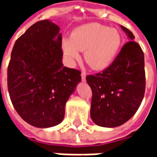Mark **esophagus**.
I'll return each instance as SVG.
<instances>
[{"mask_svg":"<svg viewBox=\"0 0 157 157\" xmlns=\"http://www.w3.org/2000/svg\"><path fill=\"white\" fill-rule=\"evenodd\" d=\"M81 75H82V82H85L86 81V73L84 71L82 72V74H81Z\"/></svg>","mask_w":157,"mask_h":157,"instance_id":"1","label":"esophagus"}]
</instances>
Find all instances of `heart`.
<instances>
[{
	"instance_id": "obj_1",
	"label": "heart",
	"mask_w": 157,
	"mask_h": 157,
	"mask_svg": "<svg viewBox=\"0 0 157 157\" xmlns=\"http://www.w3.org/2000/svg\"><path fill=\"white\" fill-rule=\"evenodd\" d=\"M121 44V35L117 29L100 23H88L76 28L70 39H64L62 46L69 60H77L80 51H85L84 59L89 66L102 70L113 61Z\"/></svg>"
}]
</instances>
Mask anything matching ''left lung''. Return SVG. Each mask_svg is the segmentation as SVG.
<instances>
[{
    "mask_svg": "<svg viewBox=\"0 0 157 157\" xmlns=\"http://www.w3.org/2000/svg\"><path fill=\"white\" fill-rule=\"evenodd\" d=\"M130 41L126 43L108 68L86 75L92 89L91 118L102 127H117L133 117L140 106L145 89L144 53L135 36L121 26Z\"/></svg>",
    "mask_w": 157,
    "mask_h": 157,
    "instance_id": "1",
    "label": "left lung"
}]
</instances>
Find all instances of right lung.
Here are the masks:
<instances>
[{"mask_svg":"<svg viewBox=\"0 0 157 157\" xmlns=\"http://www.w3.org/2000/svg\"><path fill=\"white\" fill-rule=\"evenodd\" d=\"M59 28L48 20L34 23L17 39L7 67V88L16 111L29 124L48 128L65 116L81 71L62 64Z\"/></svg>","mask_w":157,"mask_h":157,"instance_id":"add662e5","label":"right lung"}]
</instances>
